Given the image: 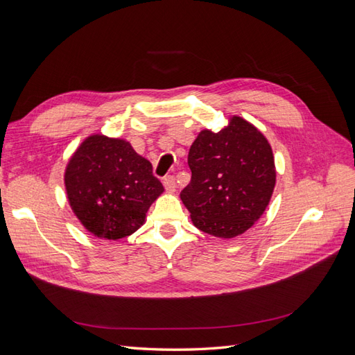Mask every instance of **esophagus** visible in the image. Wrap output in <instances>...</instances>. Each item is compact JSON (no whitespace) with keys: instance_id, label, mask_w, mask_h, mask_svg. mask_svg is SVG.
Here are the masks:
<instances>
[{"instance_id":"1","label":"esophagus","mask_w":355,"mask_h":355,"mask_svg":"<svg viewBox=\"0 0 355 355\" xmlns=\"http://www.w3.org/2000/svg\"><path fill=\"white\" fill-rule=\"evenodd\" d=\"M163 184H164V188L167 191H170V192H173L176 189V179H175V176H166L164 180H163Z\"/></svg>"}]
</instances>
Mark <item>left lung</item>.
I'll return each mask as SVG.
<instances>
[{"mask_svg":"<svg viewBox=\"0 0 355 355\" xmlns=\"http://www.w3.org/2000/svg\"><path fill=\"white\" fill-rule=\"evenodd\" d=\"M191 182L180 200L202 232L232 239L262 216L275 187L272 149L254 125L232 116L219 133L202 130L188 154Z\"/></svg>","mask_w":355,"mask_h":355,"instance_id":"obj_1","label":"left lung"}]
</instances>
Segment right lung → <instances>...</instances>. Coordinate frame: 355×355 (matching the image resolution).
Returning a JSON list of instances; mask_svg holds the SVG:
<instances>
[{"label": "right lung", "instance_id": "obj_1", "mask_svg": "<svg viewBox=\"0 0 355 355\" xmlns=\"http://www.w3.org/2000/svg\"><path fill=\"white\" fill-rule=\"evenodd\" d=\"M65 187L71 207L96 237L120 240L145 222L164 191L153 164L123 139L93 135L69 159Z\"/></svg>", "mask_w": 355, "mask_h": 355}]
</instances>
